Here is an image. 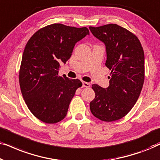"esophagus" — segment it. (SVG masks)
Segmentation results:
<instances>
[{
	"instance_id": "esophagus-1",
	"label": "esophagus",
	"mask_w": 160,
	"mask_h": 160,
	"mask_svg": "<svg viewBox=\"0 0 160 160\" xmlns=\"http://www.w3.org/2000/svg\"><path fill=\"white\" fill-rule=\"evenodd\" d=\"M82 87H90V84L86 82H82Z\"/></svg>"
}]
</instances>
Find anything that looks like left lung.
<instances>
[{"mask_svg": "<svg viewBox=\"0 0 160 160\" xmlns=\"http://www.w3.org/2000/svg\"><path fill=\"white\" fill-rule=\"evenodd\" d=\"M106 46V66L111 70L109 86L94 84L95 98L90 102L92 114L102 121L122 119L138 99L144 82V52L138 38L116 24L89 27Z\"/></svg>", "mask_w": 160, "mask_h": 160, "instance_id": "left-lung-1", "label": "left lung"}]
</instances>
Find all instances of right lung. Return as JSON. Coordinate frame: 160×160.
I'll return each mask as SVG.
<instances>
[{
  "label": "right lung",
  "mask_w": 160,
  "mask_h": 160,
  "mask_svg": "<svg viewBox=\"0 0 160 160\" xmlns=\"http://www.w3.org/2000/svg\"><path fill=\"white\" fill-rule=\"evenodd\" d=\"M87 35L89 32L85 27L52 24L38 30L28 41L19 85L28 108L41 121L57 123L67 115L70 102L82 83L65 75L59 76L60 62H67L76 43Z\"/></svg>",
  "instance_id": "obj_1"
}]
</instances>
